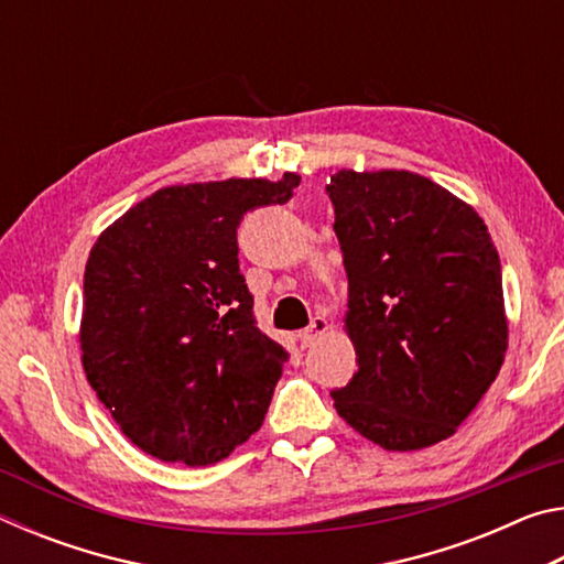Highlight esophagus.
Returning a JSON list of instances; mask_svg holds the SVG:
<instances>
[{"instance_id":"obj_1","label":"esophagus","mask_w":564,"mask_h":564,"mask_svg":"<svg viewBox=\"0 0 564 564\" xmlns=\"http://www.w3.org/2000/svg\"><path fill=\"white\" fill-rule=\"evenodd\" d=\"M326 333H328V321L326 318H313L311 326L299 333L301 348H311L313 343H316L321 336H326Z\"/></svg>"}]
</instances>
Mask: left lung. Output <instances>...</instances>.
Segmentation results:
<instances>
[{"instance_id":"8db88e82","label":"left lung","mask_w":564,"mask_h":564,"mask_svg":"<svg viewBox=\"0 0 564 564\" xmlns=\"http://www.w3.org/2000/svg\"><path fill=\"white\" fill-rule=\"evenodd\" d=\"M348 273L358 370L333 405L386 451L451 437L508 350L500 256L488 226L413 171L340 169L326 186Z\"/></svg>"}]
</instances>
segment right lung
<instances>
[{
  "mask_svg": "<svg viewBox=\"0 0 564 564\" xmlns=\"http://www.w3.org/2000/svg\"><path fill=\"white\" fill-rule=\"evenodd\" d=\"M299 184L289 171L159 188L94 243L84 373L147 455L214 465L261 427L289 352L256 328L236 228L246 212L289 202Z\"/></svg>",
  "mask_w": 564,
  "mask_h": 564,
  "instance_id": "right-lung-1",
  "label": "right lung"
}]
</instances>
